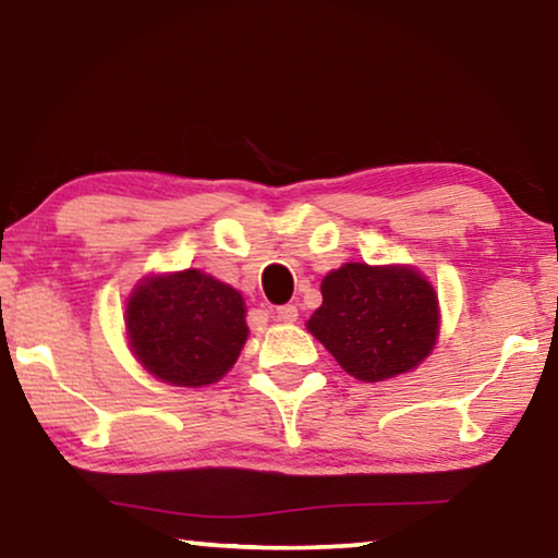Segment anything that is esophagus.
I'll use <instances>...</instances> for the list:
<instances>
[{
    "instance_id": "esophagus-1",
    "label": "esophagus",
    "mask_w": 558,
    "mask_h": 558,
    "mask_svg": "<svg viewBox=\"0 0 558 558\" xmlns=\"http://www.w3.org/2000/svg\"><path fill=\"white\" fill-rule=\"evenodd\" d=\"M274 315H277L279 323L292 325V323H296V317H300V312H296L294 304H281V307H277V312H274Z\"/></svg>"
}]
</instances>
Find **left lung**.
<instances>
[{"mask_svg":"<svg viewBox=\"0 0 558 558\" xmlns=\"http://www.w3.org/2000/svg\"><path fill=\"white\" fill-rule=\"evenodd\" d=\"M307 330L363 384L414 371L439 338V296L407 264H342L323 279Z\"/></svg>","mask_w":558,"mask_h":558,"instance_id":"1","label":"left lung"}]
</instances>
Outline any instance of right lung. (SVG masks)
<instances>
[{
	"mask_svg": "<svg viewBox=\"0 0 558 558\" xmlns=\"http://www.w3.org/2000/svg\"><path fill=\"white\" fill-rule=\"evenodd\" d=\"M126 342L136 363L170 386L218 384L248 338L239 289L201 269L147 274L126 296Z\"/></svg>",
	"mask_w": 558,
	"mask_h": 558,
	"instance_id": "add662e5",
	"label": "right lung"
}]
</instances>
